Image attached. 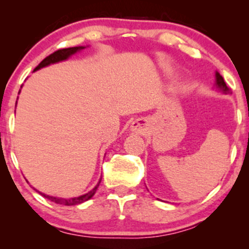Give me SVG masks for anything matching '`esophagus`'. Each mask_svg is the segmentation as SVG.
I'll list each match as a JSON object with an SVG mask.
<instances>
[{
	"label": "esophagus",
	"instance_id": "1",
	"mask_svg": "<svg viewBox=\"0 0 249 249\" xmlns=\"http://www.w3.org/2000/svg\"><path fill=\"white\" fill-rule=\"evenodd\" d=\"M132 130L137 133H145V131H146V122L142 121V119L134 122L132 124Z\"/></svg>",
	"mask_w": 249,
	"mask_h": 249
}]
</instances>
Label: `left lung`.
<instances>
[{"label":"left lung","mask_w":249,"mask_h":249,"mask_svg":"<svg viewBox=\"0 0 249 249\" xmlns=\"http://www.w3.org/2000/svg\"><path fill=\"white\" fill-rule=\"evenodd\" d=\"M216 87L220 89V91L221 92H224L225 95H227V93L231 92V89L227 87V84H226L224 78H222V76H220V73L216 72Z\"/></svg>","instance_id":"left-lung-1"}]
</instances>
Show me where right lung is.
I'll return each instance as SVG.
<instances>
[{
  "label": "right lung",
  "mask_w": 249,
  "mask_h": 249,
  "mask_svg": "<svg viewBox=\"0 0 249 249\" xmlns=\"http://www.w3.org/2000/svg\"><path fill=\"white\" fill-rule=\"evenodd\" d=\"M81 49H84V47H73V48H65V49H59L55 51V53H53L51 55L45 57L43 61L39 63L38 65L35 68V71L41 69L43 67H47V65L51 64V63H56V62H59V61H64V59H67L68 57H70L71 55H73V53H77L78 50ZM102 180V179H101ZM101 180H99V182L97 184V186L93 188V190H91L90 192L84 194V196H77V198H71V199H63V198H56V196H47V194L42 193V192H38L41 196H44V198L49 199L50 201H53L55 204H59V205H67V206H72V205H78V204H82V202L87 201L90 198H92L93 194L96 193L97 188H98L99 184H101Z\"/></svg>",
  "instance_id": "right-lung-1"
}]
</instances>
